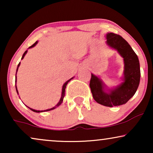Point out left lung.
I'll use <instances>...</instances> for the list:
<instances>
[{
    "label": "left lung",
    "mask_w": 153,
    "mask_h": 153,
    "mask_svg": "<svg viewBox=\"0 0 153 153\" xmlns=\"http://www.w3.org/2000/svg\"><path fill=\"white\" fill-rule=\"evenodd\" d=\"M106 39V44L117 50L124 58V81L109 93H105L102 81L91 74L90 88L97 103L113 107L126 104L133 97L139 87L141 71L137 55L124 38L114 33H108Z\"/></svg>",
    "instance_id": "1"
}]
</instances>
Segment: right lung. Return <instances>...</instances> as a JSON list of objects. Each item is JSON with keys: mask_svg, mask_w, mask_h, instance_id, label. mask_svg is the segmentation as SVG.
Segmentation results:
<instances>
[{"mask_svg": "<svg viewBox=\"0 0 153 153\" xmlns=\"http://www.w3.org/2000/svg\"><path fill=\"white\" fill-rule=\"evenodd\" d=\"M37 43V42H35L33 44V45H32V46H30V47L29 48H32V47H35V45H36V44ZM27 53V51H26L24 52V53L23 54V56H22V59H23V58H24V57L25 56V55H26V53ZM19 65H20V62L19 63V65H18V66H17V69H16V72H17V70H18V68L19 67ZM71 79H72H72H69L68 81H67L65 83H64V85H62V95H61V97H60V101H59V102H58V103L57 104V105H56V106H54V107H53V108H49V109H47V110H45V111H37V110H35V109H33V108H29L28 106V107L30 108V109L31 110V111H34V112H37V113H39V112H43V111H51V110H53V109H54V108H56V107H57V106H60V104H61V103L62 102V101H63V98H64V96H65V88H66V85H67V84H68V82L69 81H70ZM15 82H16V79H15ZM16 93H18V91H17V88H16Z\"/></svg>", "mask_w": 153, "mask_h": 153, "instance_id": "right-lung-1", "label": "right lung"}]
</instances>
